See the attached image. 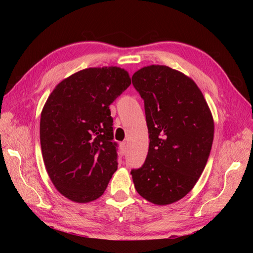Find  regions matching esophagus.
<instances>
[{
    "label": "esophagus",
    "instance_id": "esophagus-1",
    "mask_svg": "<svg viewBox=\"0 0 253 253\" xmlns=\"http://www.w3.org/2000/svg\"><path fill=\"white\" fill-rule=\"evenodd\" d=\"M121 150H122V152L123 153H126V142H122L121 144Z\"/></svg>",
    "mask_w": 253,
    "mask_h": 253
}]
</instances>
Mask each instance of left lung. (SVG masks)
Segmentation results:
<instances>
[{
    "label": "left lung",
    "mask_w": 253,
    "mask_h": 253,
    "mask_svg": "<svg viewBox=\"0 0 253 253\" xmlns=\"http://www.w3.org/2000/svg\"><path fill=\"white\" fill-rule=\"evenodd\" d=\"M144 101L149 151L140 169H131L137 192L166 206L184 198L206 168L214 122L196 83L164 65H150L132 75Z\"/></svg>",
    "instance_id": "left-lung-1"
}]
</instances>
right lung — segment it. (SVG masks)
<instances>
[{
	"mask_svg": "<svg viewBox=\"0 0 253 253\" xmlns=\"http://www.w3.org/2000/svg\"><path fill=\"white\" fill-rule=\"evenodd\" d=\"M131 84L125 69L91 67L58 84L40 120L45 169L58 192L87 203L100 198L117 169L110 105Z\"/></svg>",
	"mask_w": 253,
	"mask_h": 253,
	"instance_id": "right-lung-1",
	"label": "right lung"
}]
</instances>
